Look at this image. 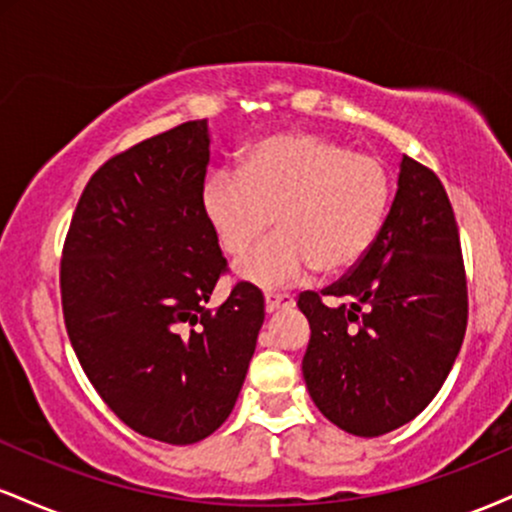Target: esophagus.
<instances>
[{"label": "esophagus", "mask_w": 512, "mask_h": 512, "mask_svg": "<svg viewBox=\"0 0 512 512\" xmlns=\"http://www.w3.org/2000/svg\"><path fill=\"white\" fill-rule=\"evenodd\" d=\"M293 305V296L289 293H264V308L267 313H276L281 308H291Z\"/></svg>", "instance_id": "34e87169"}]
</instances>
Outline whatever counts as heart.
<instances>
[{
    "label": "heart",
    "instance_id": "obj_1",
    "mask_svg": "<svg viewBox=\"0 0 512 512\" xmlns=\"http://www.w3.org/2000/svg\"><path fill=\"white\" fill-rule=\"evenodd\" d=\"M390 202V170L378 156L313 132L257 139L238 175H211L202 190L204 216L226 255H245L272 221L279 228L238 264L240 279L260 289L298 284L313 269L351 272L383 233Z\"/></svg>",
    "mask_w": 512,
    "mask_h": 512
}]
</instances>
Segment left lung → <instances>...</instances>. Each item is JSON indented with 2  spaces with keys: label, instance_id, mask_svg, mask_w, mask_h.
I'll return each mask as SVG.
<instances>
[{
  "label": "left lung",
  "instance_id": "1",
  "mask_svg": "<svg viewBox=\"0 0 512 512\" xmlns=\"http://www.w3.org/2000/svg\"><path fill=\"white\" fill-rule=\"evenodd\" d=\"M397 185L363 262L327 289L298 296L310 322V397L334 426L363 438L395 431L428 407L467 332V274L448 192L409 156Z\"/></svg>",
  "mask_w": 512,
  "mask_h": 512
}]
</instances>
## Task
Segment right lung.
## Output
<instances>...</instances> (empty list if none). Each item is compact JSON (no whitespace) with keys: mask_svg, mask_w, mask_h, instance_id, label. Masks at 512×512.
I'll list each match as a JSON object with an SVG mask.
<instances>
[{"mask_svg":"<svg viewBox=\"0 0 512 512\" xmlns=\"http://www.w3.org/2000/svg\"><path fill=\"white\" fill-rule=\"evenodd\" d=\"M207 120L129 146L81 192L60 262L62 313L86 378L132 431L170 445L211 436L233 411L264 298L228 272L202 209Z\"/></svg>","mask_w":512,"mask_h":512,"instance_id":"obj_1","label":"right lung"}]
</instances>
